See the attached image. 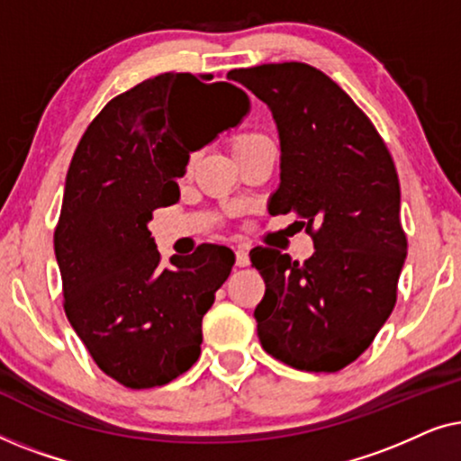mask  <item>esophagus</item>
Returning <instances> with one entry per match:
<instances>
[{
    "instance_id": "esophagus-1",
    "label": "esophagus",
    "mask_w": 461,
    "mask_h": 461,
    "mask_svg": "<svg viewBox=\"0 0 461 461\" xmlns=\"http://www.w3.org/2000/svg\"><path fill=\"white\" fill-rule=\"evenodd\" d=\"M235 256H237V267H249V251L245 249V248H239L237 251H235Z\"/></svg>"
}]
</instances>
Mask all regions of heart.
<instances>
[{"label": "heart", "mask_w": 461, "mask_h": 461, "mask_svg": "<svg viewBox=\"0 0 461 461\" xmlns=\"http://www.w3.org/2000/svg\"><path fill=\"white\" fill-rule=\"evenodd\" d=\"M260 140H264L262 134H239L232 138V153L235 155L241 153L243 149H248V147H251V144H256Z\"/></svg>", "instance_id": "1"}]
</instances>
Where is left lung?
<instances>
[{
    "instance_id": "left-lung-1",
    "label": "left lung",
    "mask_w": 461,
    "mask_h": 461,
    "mask_svg": "<svg viewBox=\"0 0 461 461\" xmlns=\"http://www.w3.org/2000/svg\"><path fill=\"white\" fill-rule=\"evenodd\" d=\"M229 75L268 106L279 131L281 185L268 212L298 213L314 241L304 264L251 249L267 283L258 338L285 365L333 374L369 348L394 308L407 258L394 161L367 115L319 68L279 62Z\"/></svg>"
}]
</instances>
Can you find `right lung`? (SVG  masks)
Returning a JSON list of instances; mask_svg holds the SVG:
<instances>
[{"mask_svg":"<svg viewBox=\"0 0 461 461\" xmlns=\"http://www.w3.org/2000/svg\"><path fill=\"white\" fill-rule=\"evenodd\" d=\"M203 85L221 87L224 116L204 111ZM248 113V94L229 81L163 73L113 98L75 149L54 230L65 312L98 367L123 386H163L201 355V321L235 254L203 243L163 267L149 222L180 199L191 153Z\"/></svg>","mask_w":461,"mask_h":461,"instance_id":"obj_1","label":"right lung"}]
</instances>
